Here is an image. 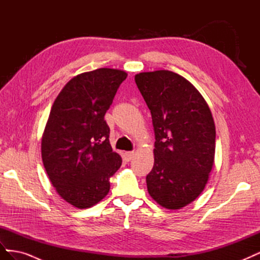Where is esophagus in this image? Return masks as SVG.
I'll list each match as a JSON object with an SVG mask.
<instances>
[{
    "instance_id": "1",
    "label": "esophagus",
    "mask_w": 260,
    "mask_h": 260,
    "mask_svg": "<svg viewBox=\"0 0 260 260\" xmlns=\"http://www.w3.org/2000/svg\"><path fill=\"white\" fill-rule=\"evenodd\" d=\"M125 158H127L128 160H131L133 158V156H135V152L131 151V152H125Z\"/></svg>"
}]
</instances>
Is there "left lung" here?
I'll list each match as a JSON object with an SVG mask.
<instances>
[{
  "label": "left lung",
  "instance_id": "left-lung-1",
  "mask_svg": "<svg viewBox=\"0 0 260 260\" xmlns=\"http://www.w3.org/2000/svg\"><path fill=\"white\" fill-rule=\"evenodd\" d=\"M135 80L151 111L155 133L147 191L160 206L180 209L202 193L214 165L211 112L193 84L176 73H141Z\"/></svg>",
  "mask_w": 260,
  "mask_h": 260
}]
</instances>
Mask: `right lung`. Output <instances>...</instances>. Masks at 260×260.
Instances as JSON below:
<instances>
[{
	"label": "right lung",
	"instance_id": "obj_1",
	"mask_svg": "<svg viewBox=\"0 0 260 260\" xmlns=\"http://www.w3.org/2000/svg\"><path fill=\"white\" fill-rule=\"evenodd\" d=\"M125 78L122 70L111 68L78 75L52 106L42 137V160L57 193L77 208L103 200L109 178L121 166L104 116Z\"/></svg>",
	"mask_w": 260,
	"mask_h": 260
}]
</instances>
